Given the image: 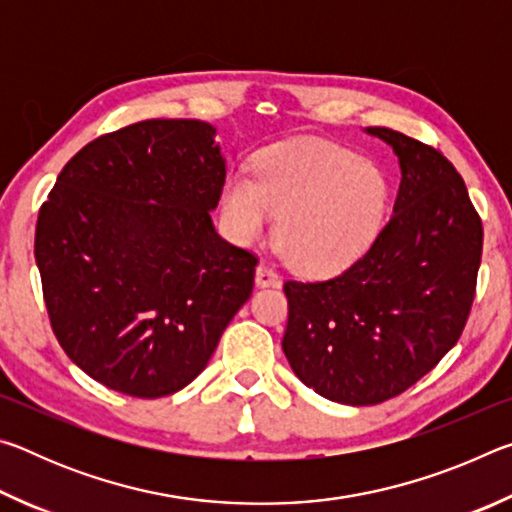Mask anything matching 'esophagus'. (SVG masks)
I'll use <instances>...</instances> for the list:
<instances>
[{"label": "esophagus", "mask_w": 512, "mask_h": 512, "mask_svg": "<svg viewBox=\"0 0 512 512\" xmlns=\"http://www.w3.org/2000/svg\"><path fill=\"white\" fill-rule=\"evenodd\" d=\"M255 284L259 289H266V287H280V275H277L271 266L266 264H259L257 271H255Z\"/></svg>", "instance_id": "34e87169"}]
</instances>
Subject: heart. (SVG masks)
<instances>
[{
    "label": "heart",
    "instance_id": "1",
    "mask_svg": "<svg viewBox=\"0 0 512 512\" xmlns=\"http://www.w3.org/2000/svg\"><path fill=\"white\" fill-rule=\"evenodd\" d=\"M386 205L388 180L375 162L320 140L271 146L257 178L232 171L221 194L225 225L239 244L264 239L282 214V253L309 273L352 264L377 235Z\"/></svg>",
    "mask_w": 512,
    "mask_h": 512
}]
</instances>
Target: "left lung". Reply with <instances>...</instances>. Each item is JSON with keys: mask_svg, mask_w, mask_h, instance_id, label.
<instances>
[{"mask_svg": "<svg viewBox=\"0 0 512 512\" xmlns=\"http://www.w3.org/2000/svg\"><path fill=\"white\" fill-rule=\"evenodd\" d=\"M402 180L393 216L348 271L284 284L291 370L327 400L368 406L404 393L461 336L481 264L483 228L443 153L391 128Z\"/></svg>", "mask_w": 512, "mask_h": 512, "instance_id": "1", "label": "left lung"}]
</instances>
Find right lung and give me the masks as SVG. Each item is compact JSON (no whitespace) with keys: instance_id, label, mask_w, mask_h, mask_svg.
<instances>
[{"instance_id":"add662e5","label":"right lung","mask_w":512,"mask_h":512,"mask_svg":"<svg viewBox=\"0 0 512 512\" xmlns=\"http://www.w3.org/2000/svg\"><path fill=\"white\" fill-rule=\"evenodd\" d=\"M216 128L149 119L74 155L36 225L51 327L99 384L162 397L201 375L253 293L257 259L216 232Z\"/></svg>"}]
</instances>
